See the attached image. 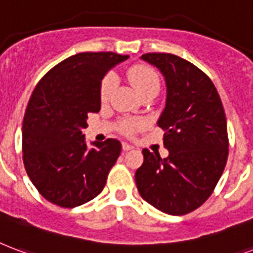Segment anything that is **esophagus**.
<instances>
[{
  "label": "esophagus",
  "mask_w": 253,
  "mask_h": 253,
  "mask_svg": "<svg viewBox=\"0 0 253 253\" xmlns=\"http://www.w3.org/2000/svg\"><path fill=\"white\" fill-rule=\"evenodd\" d=\"M122 149H123V151H128V150H131L132 146L126 143V142H123V143H122Z\"/></svg>",
  "instance_id": "34e87169"
}]
</instances>
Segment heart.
I'll return each mask as SVG.
<instances>
[{"instance_id":"1","label":"heart","mask_w":253,"mask_h":253,"mask_svg":"<svg viewBox=\"0 0 253 253\" xmlns=\"http://www.w3.org/2000/svg\"><path fill=\"white\" fill-rule=\"evenodd\" d=\"M127 79L131 83V85L138 92V95L149 92V91H157L158 92V89H160V78H158V75H157L154 69L147 67V65L139 64L128 68ZM115 85H117V78L114 75H107L103 79L102 85H100V100L102 102H107L110 99ZM141 126L142 123L138 121L126 122L123 125L122 130H123L125 134H131Z\"/></svg>"}]
</instances>
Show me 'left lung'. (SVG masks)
I'll return each instance as SVG.
<instances>
[{
  "label": "left lung",
  "mask_w": 253,
  "mask_h": 253,
  "mask_svg": "<svg viewBox=\"0 0 253 253\" xmlns=\"http://www.w3.org/2000/svg\"><path fill=\"white\" fill-rule=\"evenodd\" d=\"M141 59L165 78L166 103L157 123L169 155L162 160L143 149L136 188L158 211L182 216L207 201L224 171L225 112L212 80L188 60L171 53H146Z\"/></svg>",
  "instance_id": "8db88e82"
}]
</instances>
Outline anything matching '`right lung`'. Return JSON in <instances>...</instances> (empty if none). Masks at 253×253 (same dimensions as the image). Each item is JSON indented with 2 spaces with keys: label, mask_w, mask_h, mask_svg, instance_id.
Wrapping results in <instances>:
<instances>
[{
  "label": "right lung",
  "mask_w": 253,
  "mask_h": 253,
  "mask_svg": "<svg viewBox=\"0 0 253 253\" xmlns=\"http://www.w3.org/2000/svg\"><path fill=\"white\" fill-rule=\"evenodd\" d=\"M114 52H83L63 60L39 82L22 123V154L29 178L61 208L88 203L104 188L121 154L117 139L85 143L89 112L100 110L104 75L127 60Z\"/></svg>",
  "instance_id": "obj_1"
}]
</instances>
